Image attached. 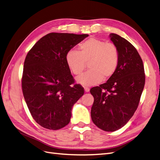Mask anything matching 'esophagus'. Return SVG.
I'll use <instances>...</instances> for the list:
<instances>
[{
	"label": "esophagus",
	"mask_w": 160,
	"mask_h": 160,
	"mask_svg": "<svg viewBox=\"0 0 160 160\" xmlns=\"http://www.w3.org/2000/svg\"><path fill=\"white\" fill-rule=\"evenodd\" d=\"M84 89H85V92H89V88H88V87H85Z\"/></svg>",
	"instance_id": "esophagus-1"
}]
</instances>
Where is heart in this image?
I'll use <instances>...</instances> for the list:
<instances>
[{
	"label": "heart",
	"instance_id": "b5f03b06",
	"mask_svg": "<svg viewBox=\"0 0 160 160\" xmlns=\"http://www.w3.org/2000/svg\"><path fill=\"white\" fill-rule=\"evenodd\" d=\"M80 52L71 49L67 52L65 60L71 72L75 75L84 71L89 62L90 71L77 79L84 86H92L112 77L117 70L119 54L117 47L112 43L96 38H89L80 45Z\"/></svg>",
	"mask_w": 160,
	"mask_h": 160
}]
</instances>
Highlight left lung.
<instances>
[{
  "label": "left lung",
  "instance_id": "8db88e82",
  "mask_svg": "<svg viewBox=\"0 0 160 160\" xmlns=\"http://www.w3.org/2000/svg\"><path fill=\"white\" fill-rule=\"evenodd\" d=\"M109 37L119 51V65L106 83L91 89L94 98L91 116L101 129L115 132L123 127L136 111L146 76L136 49L117 34L111 33Z\"/></svg>",
  "mask_w": 160,
  "mask_h": 160
}]
</instances>
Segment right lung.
Returning a JSON list of instances; mask_svg holds the SVG:
<instances>
[{"instance_id":"1","label":"right lung","mask_w":160,"mask_h":160,"mask_svg":"<svg viewBox=\"0 0 160 160\" xmlns=\"http://www.w3.org/2000/svg\"><path fill=\"white\" fill-rule=\"evenodd\" d=\"M89 35L51 32L28 52L22 77L24 98L32 118L57 130L69 124L72 106L84 94L67 65L65 56Z\"/></svg>"}]
</instances>
